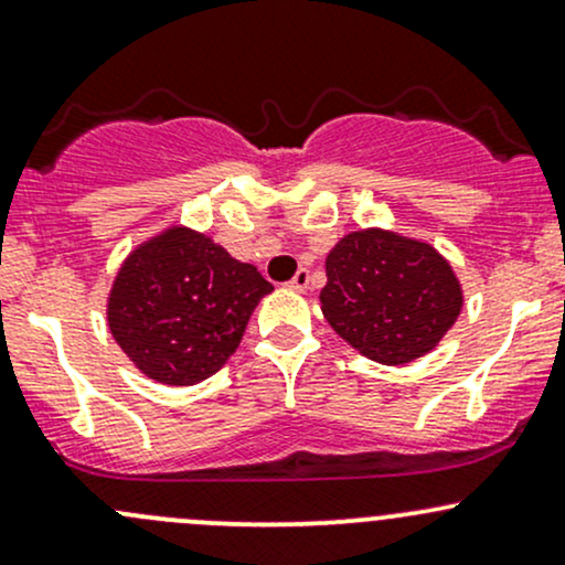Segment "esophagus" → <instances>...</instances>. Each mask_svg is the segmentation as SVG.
<instances>
[{"mask_svg":"<svg viewBox=\"0 0 565 565\" xmlns=\"http://www.w3.org/2000/svg\"><path fill=\"white\" fill-rule=\"evenodd\" d=\"M288 288H290V290H299V294H301V290H307V288H309V271H307V269L296 271L294 280L288 282Z\"/></svg>","mask_w":565,"mask_h":565,"instance_id":"esophagus-1","label":"esophagus"}]
</instances>
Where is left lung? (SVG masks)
<instances>
[{
  "instance_id": "8db88e82",
  "label": "left lung",
  "mask_w": 565,
  "mask_h": 565,
  "mask_svg": "<svg viewBox=\"0 0 565 565\" xmlns=\"http://www.w3.org/2000/svg\"><path fill=\"white\" fill-rule=\"evenodd\" d=\"M326 277L323 318L385 366L430 353L463 307L452 266L426 242L385 228L342 236L326 258Z\"/></svg>"
}]
</instances>
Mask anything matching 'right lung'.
Listing matches in <instances>:
<instances>
[{"label": "right lung", "mask_w": 565, "mask_h": 565, "mask_svg": "<svg viewBox=\"0 0 565 565\" xmlns=\"http://www.w3.org/2000/svg\"><path fill=\"white\" fill-rule=\"evenodd\" d=\"M271 282L210 236L172 226L115 275L107 326L135 366L163 385H196L239 348Z\"/></svg>", "instance_id": "obj_1"}]
</instances>
